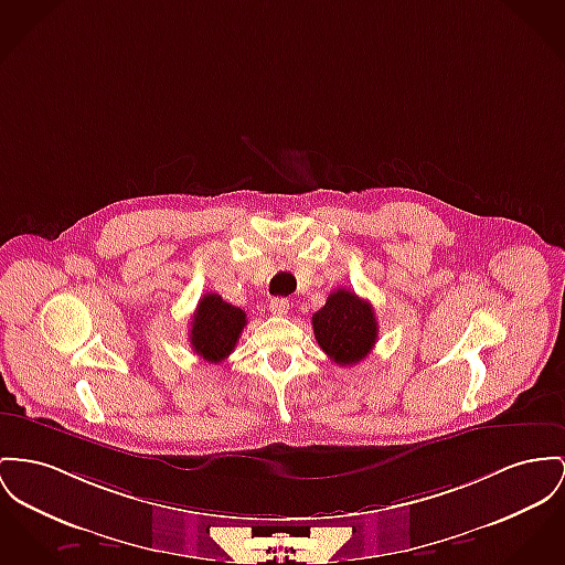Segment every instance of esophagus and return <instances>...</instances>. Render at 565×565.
<instances>
[{
    "label": "esophagus",
    "mask_w": 565,
    "mask_h": 565,
    "mask_svg": "<svg viewBox=\"0 0 565 565\" xmlns=\"http://www.w3.org/2000/svg\"><path fill=\"white\" fill-rule=\"evenodd\" d=\"M269 312L276 315V317L287 315V312H289V300H285V298H274V300H269Z\"/></svg>",
    "instance_id": "obj_1"
}]
</instances>
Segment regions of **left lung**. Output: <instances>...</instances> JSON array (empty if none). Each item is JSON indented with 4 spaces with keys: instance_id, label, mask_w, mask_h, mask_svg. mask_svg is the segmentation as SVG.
I'll list each match as a JSON object with an SVG mask.
<instances>
[{
    "instance_id": "left-lung-1",
    "label": "left lung",
    "mask_w": 565,
    "mask_h": 565,
    "mask_svg": "<svg viewBox=\"0 0 565 565\" xmlns=\"http://www.w3.org/2000/svg\"><path fill=\"white\" fill-rule=\"evenodd\" d=\"M312 332L332 362L353 366L375 347V310L371 301L358 298L353 291L337 289L328 296L326 306L312 315Z\"/></svg>"
}]
</instances>
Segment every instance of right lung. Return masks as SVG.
Wrapping results in <instances>:
<instances>
[{"instance_id": "obj_1", "label": "right lung", "mask_w": 565, "mask_h": 565, "mask_svg": "<svg viewBox=\"0 0 565 565\" xmlns=\"http://www.w3.org/2000/svg\"><path fill=\"white\" fill-rule=\"evenodd\" d=\"M246 326V312L216 294H205L190 321V347L203 360L218 364L228 358Z\"/></svg>"}]
</instances>
